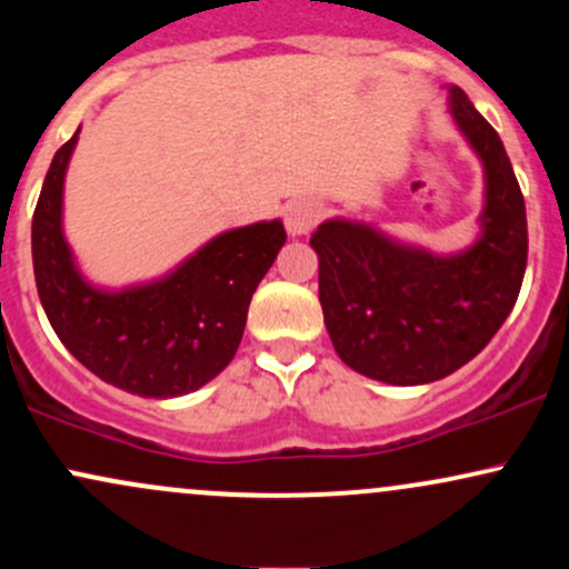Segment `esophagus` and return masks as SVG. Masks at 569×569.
Wrapping results in <instances>:
<instances>
[{
    "mask_svg": "<svg viewBox=\"0 0 569 569\" xmlns=\"http://www.w3.org/2000/svg\"><path fill=\"white\" fill-rule=\"evenodd\" d=\"M318 218H321V204L313 202V199H295V202L286 204L283 210L286 232L291 237L308 234L318 223Z\"/></svg>",
    "mask_w": 569,
    "mask_h": 569,
    "instance_id": "obj_1",
    "label": "esophagus"
}]
</instances>
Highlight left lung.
Listing matches in <instances>:
<instances>
[{
  "mask_svg": "<svg viewBox=\"0 0 569 569\" xmlns=\"http://www.w3.org/2000/svg\"><path fill=\"white\" fill-rule=\"evenodd\" d=\"M448 112L483 164L472 246L432 253L351 218H329L310 237L337 356L391 386L432 383L476 359L513 310L527 270V210L502 140L459 86H448Z\"/></svg>",
  "mask_w": 569,
  "mask_h": 569,
  "instance_id": "8db88e82",
  "label": "left lung"
}]
</instances>
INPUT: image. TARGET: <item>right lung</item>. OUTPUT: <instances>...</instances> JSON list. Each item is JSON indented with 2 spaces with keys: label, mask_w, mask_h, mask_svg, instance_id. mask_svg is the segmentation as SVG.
Returning <instances> with one entry per match:
<instances>
[{
  "label": "right lung",
  "mask_w": 569,
  "mask_h": 569,
  "mask_svg": "<svg viewBox=\"0 0 569 569\" xmlns=\"http://www.w3.org/2000/svg\"><path fill=\"white\" fill-rule=\"evenodd\" d=\"M74 132L46 174L31 259L53 332L86 370L137 397H183L210 383L246 329L248 305L286 242L280 218L229 229L148 283L102 289L86 280L64 237V178Z\"/></svg>",
  "instance_id": "obj_1"
}]
</instances>
